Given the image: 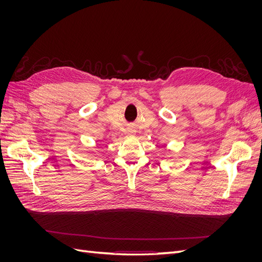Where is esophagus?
Here are the masks:
<instances>
[{
  "mask_svg": "<svg viewBox=\"0 0 262 262\" xmlns=\"http://www.w3.org/2000/svg\"><path fill=\"white\" fill-rule=\"evenodd\" d=\"M133 134H134V132H133V131H129V136H131V137H132Z\"/></svg>",
  "mask_w": 262,
  "mask_h": 262,
  "instance_id": "obj_1",
  "label": "esophagus"
}]
</instances>
